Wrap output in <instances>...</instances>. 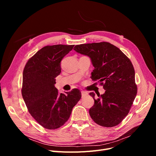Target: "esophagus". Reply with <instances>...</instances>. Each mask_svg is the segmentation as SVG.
Segmentation results:
<instances>
[{"label": "esophagus", "mask_w": 156, "mask_h": 156, "mask_svg": "<svg viewBox=\"0 0 156 156\" xmlns=\"http://www.w3.org/2000/svg\"><path fill=\"white\" fill-rule=\"evenodd\" d=\"M88 95V93L87 92L83 91V90L81 91V97H85L87 96Z\"/></svg>", "instance_id": "1"}]
</instances>
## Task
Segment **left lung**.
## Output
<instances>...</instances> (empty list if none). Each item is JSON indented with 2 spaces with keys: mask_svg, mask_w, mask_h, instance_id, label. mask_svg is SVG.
I'll return each instance as SVG.
<instances>
[{
  "mask_svg": "<svg viewBox=\"0 0 156 156\" xmlns=\"http://www.w3.org/2000/svg\"><path fill=\"white\" fill-rule=\"evenodd\" d=\"M76 52L88 56L94 67L91 78L103 86L105 93H90L94 105L89 110L95 122L104 127L118 125L127 116L137 94L135 70L128 57L109 42L77 45Z\"/></svg>",
  "mask_w": 156,
  "mask_h": 156,
  "instance_id": "obj_1",
  "label": "left lung"
}]
</instances>
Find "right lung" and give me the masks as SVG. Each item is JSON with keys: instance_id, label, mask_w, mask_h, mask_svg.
<instances>
[{"instance_id": "1", "label": "right lung", "mask_w": 156, "mask_h": 156, "mask_svg": "<svg viewBox=\"0 0 156 156\" xmlns=\"http://www.w3.org/2000/svg\"><path fill=\"white\" fill-rule=\"evenodd\" d=\"M74 45H47L27 62L23 73L21 94L28 112L41 126L48 129L62 126L81 97L80 90L59 94L55 78L61 72V61Z\"/></svg>"}]
</instances>
